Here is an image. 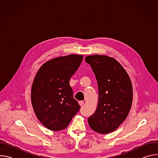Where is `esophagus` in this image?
Instances as JSON below:
<instances>
[{"label": "esophagus", "instance_id": "34e87169", "mask_svg": "<svg viewBox=\"0 0 158 158\" xmlns=\"http://www.w3.org/2000/svg\"><path fill=\"white\" fill-rule=\"evenodd\" d=\"M79 105L81 106H82V105L84 104V101H79Z\"/></svg>", "mask_w": 158, "mask_h": 158}]
</instances>
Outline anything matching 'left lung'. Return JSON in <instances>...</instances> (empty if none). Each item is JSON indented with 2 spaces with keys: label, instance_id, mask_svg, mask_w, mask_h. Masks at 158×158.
<instances>
[{
  "label": "left lung",
  "instance_id": "left-lung-1",
  "mask_svg": "<svg viewBox=\"0 0 158 158\" xmlns=\"http://www.w3.org/2000/svg\"><path fill=\"white\" fill-rule=\"evenodd\" d=\"M85 60L95 74L99 93L94 113L88 118L89 126L100 134L114 131L126 119L132 102V87L124 67L114 58L88 56Z\"/></svg>",
  "mask_w": 158,
  "mask_h": 158
}]
</instances>
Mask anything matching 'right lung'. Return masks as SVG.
<instances>
[{
	"label": "right lung",
	"instance_id": "add662e5",
	"mask_svg": "<svg viewBox=\"0 0 158 158\" xmlns=\"http://www.w3.org/2000/svg\"><path fill=\"white\" fill-rule=\"evenodd\" d=\"M83 56L70 54L45 62L37 71L31 89V102L39 121L48 129H65L80 109L69 85Z\"/></svg>",
	"mask_w": 158,
	"mask_h": 158
}]
</instances>
